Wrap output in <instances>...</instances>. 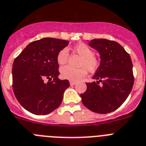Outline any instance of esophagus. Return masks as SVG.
<instances>
[{
  "mask_svg": "<svg viewBox=\"0 0 146 146\" xmlns=\"http://www.w3.org/2000/svg\"><path fill=\"white\" fill-rule=\"evenodd\" d=\"M76 84V82H72V81H71V82H70V84L71 86H73V85H75Z\"/></svg>",
  "mask_w": 146,
  "mask_h": 146,
  "instance_id": "1",
  "label": "esophagus"
}]
</instances>
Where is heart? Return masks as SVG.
I'll use <instances>...</instances> for the list:
<instances>
[{
  "label": "heart",
  "mask_w": 146,
  "mask_h": 146,
  "mask_svg": "<svg viewBox=\"0 0 146 146\" xmlns=\"http://www.w3.org/2000/svg\"><path fill=\"white\" fill-rule=\"evenodd\" d=\"M74 50L82 57L79 69H75L70 66H65L61 69V76L63 79L72 82H76L87 75V69L90 72H94L100 66V62L94 56V50L84 43H79L74 46ZM69 57V52L67 48L60 50L57 55V62L60 65L67 64Z\"/></svg>",
  "instance_id": "b5f03b06"
}]
</instances>
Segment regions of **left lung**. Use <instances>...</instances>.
<instances>
[{"instance_id":"1","label":"left lung","mask_w":146,"mask_h":146,"mask_svg":"<svg viewBox=\"0 0 146 146\" xmlns=\"http://www.w3.org/2000/svg\"><path fill=\"white\" fill-rule=\"evenodd\" d=\"M89 46L99 52L100 64L93 76L97 81L86 83V91L80 95L82 102L93 112L111 113L120 107L132 90L134 79L131 58L114 41L93 39Z\"/></svg>"}]
</instances>
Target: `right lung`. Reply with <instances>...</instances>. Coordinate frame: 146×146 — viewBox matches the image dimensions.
<instances>
[{"instance_id": "add662e5", "label": "right lung", "mask_w": 146, "mask_h": 146, "mask_svg": "<svg viewBox=\"0 0 146 146\" xmlns=\"http://www.w3.org/2000/svg\"><path fill=\"white\" fill-rule=\"evenodd\" d=\"M69 41L44 38L26 46L13 64V88L19 103L35 115L48 114L62 104L69 81L58 78L57 55ZM49 79L47 83L45 80Z\"/></svg>"}]
</instances>
